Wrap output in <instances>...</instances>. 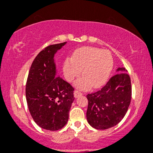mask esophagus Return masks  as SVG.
Instances as JSON below:
<instances>
[{
    "label": "esophagus",
    "instance_id": "34e87169",
    "mask_svg": "<svg viewBox=\"0 0 153 153\" xmlns=\"http://www.w3.org/2000/svg\"><path fill=\"white\" fill-rule=\"evenodd\" d=\"M82 93L80 92V91H77V90H75L74 92V96L75 98L79 97L82 96Z\"/></svg>",
    "mask_w": 153,
    "mask_h": 153
}]
</instances>
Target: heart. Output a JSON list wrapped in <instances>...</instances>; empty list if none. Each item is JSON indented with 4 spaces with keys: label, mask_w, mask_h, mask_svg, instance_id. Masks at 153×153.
Masks as SVG:
<instances>
[{
    "label": "heart",
    "mask_w": 153,
    "mask_h": 153,
    "mask_svg": "<svg viewBox=\"0 0 153 153\" xmlns=\"http://www.w3.org/2000/svg\"><path fill=\"white\" fill-rule=\"evenodd\" d=\"M114 62L112 56L107 50L84 46L77 48L71 59L66 58L63 66V73L68 82H72L81 74L74 85L80 89L101 87L107 82L112 71Z\"/></svg>",
    "instance_id": "obj_1"
}]
</instances>
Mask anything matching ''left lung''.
Returning a JSON list of instances; mask_svg holds the SVG:
<instances>
[{
  "mask_svg": "<svg viewBox=\"0 0 153 153\" xmlns=\"http://www.w3.org/2000/svg\"><path fill=\"white\" fill-rule=\"evenodd\" d=\"M127 71L125 68H118L105 87L87 95V120L97 130L115 126L126 114L132 97L130 77Z\"/></svg>",
  "mask_w": 153,
  "mask_h": 153,
  "instance_id": "8db88e82",
  "label": "left lung"
}]
</instances>
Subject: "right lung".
<instances>
[{
  "label": "right lung",
  "mask_w": 153,
  "mask_h": 153,
  "mask_svg": "<svg viewBox=\"0 0 153 153\" xmlns=\"http://www.w3.org/2000/svg\"><path fill=\"white\" fill-rule=\"evenodd\" d=\"M66 42L50 45L36 56L26 86L28 109L41 128L56 131L65 126L74 100L71 84L57 75L54 55Z\"/></svg>",
  "instance_id": "obj_1"
}]
</instances>
